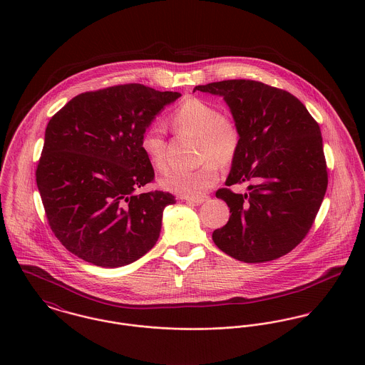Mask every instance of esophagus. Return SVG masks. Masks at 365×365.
Returning a JSON list of instances; mask_svg holds the SVG:
<instances>
[{"label": "esophagus", "mask_w": 365, "mask_h": 365, "mask_svg": "<svg viewBox=\"0 0 365 365\" xmlns=\"http://www.w3.org/2000/svg\"><path fill=\"white\" fill-rule=\"evenodd\" d=\"M181 200L190 202V204H195V205H200V204H204L205 201H208V197H200V198H187V197H182Z\"/></svg>", "instance_id": "esophagus-1"}]
</instances>
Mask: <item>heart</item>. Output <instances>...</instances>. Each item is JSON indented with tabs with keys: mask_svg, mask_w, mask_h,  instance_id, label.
Here are the masks:
<instances>
[{
	"mask_svg": "<svg viewBox=\"0 0 365 365\" xmlns=\"http://www.w3.org/2000/svg\"><path fill=\"white\" fill-rule=\"evenodd\" d=\"M170 123L175 132L197 138V155L201 161H206L195 170L167 173L160 180V187L187 198L204 197L219 180V165L215 162L225 165L237 155L242 142L240 128L232 118L220 115L216 105L197 97L178 105L170 115ZM140 150L155 170H165V140L160 128L150 126L142 133Z\"/></svg>",
	"mask_w": 365,
	"mask_h": 365,
	"instance_id": "1",
	"label": "heart"
}]
</instances>
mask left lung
I'll return each instance as SVG.
<instances>
[{
	"label": "left lung",
	"mask_w": 365,
	"mask_h": 365,
	"mask_svg": "<svg viewBox=\"0 0 365 365\" xmlns=\"http://www.w3.org/2000/svg\"><path fill=\"white\" fill-rule=\"evenodd\" d=\"M195 91L223 97L240 128V148L225 184L255 182L246 194L216 191L232 215L212 233L215 245L243 262L285 256L312 227L326 194L319 125L297 97L260 81L225 80Z\"/></svg>",
	"instance_id": "1"
}]
</instances>
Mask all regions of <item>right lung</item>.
I'll return each mask as SVG.
<instances>
[{
    "label": "right lung",
    "mask_w": 365,
    "mask_h": 365,
    "mask_svg": "<svg viewBox=\"0 0 365 365\" xmlns=\"http://www.w3.org/2000/svg\"><path fill=\"white\" fill-rule=\"evenodd\" d=\"M180 93L125 84L84 93L48 123L36 184L54 236L87 262L123 267L153 249L175 197L138 194L155 178L140 136Z\"/></svg>",
    "instance_id": "obj_1"
}]
</instances>
